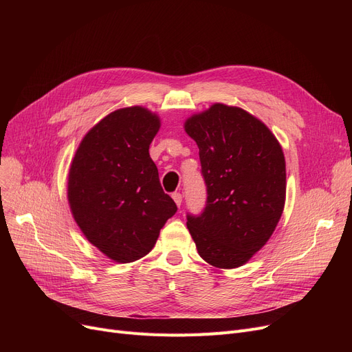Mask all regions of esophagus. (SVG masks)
I'll use <instances>...</instances> for the list:
<instances>
[{
  "label": "esophagus",
  "mask_w": 352,
  "mask_h": 352,
  "mask_svg": "<svg viewBox=\"0 0 352 352\" xmlns=\"http://www.w3.org/2000/svg\"><path fill=\"white\" fill-rule=\"evenodd\" d=\"M173 199L175 201V204L179 207L181 202H182V195H181L179 192H174V194H173Z\"/></svg>",
  "instance_id": "esophagus-1"
}]
</instances>
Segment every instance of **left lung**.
<instances>
[{
    "label": "left lung",
    "instance_id": "left-lung-1",
    "mask_svg": "<svg viewBox=\"0 0 352 352\" xmlns=\"http://www.w3.org/2000/svg\"><path fill=\"white\" fill-rule=\"evenodd\" d=\"M199 148L206 208L187 215L202 260L244 265L272 235L285 204V158L268 126L247 111L214 104L186 121Z\"/></svg>",
    "mask_w": 352,
    "mask_h": 352
}]
</instances>
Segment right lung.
Returning a JSON list of instances; mask_svg holds the SVG:
<instances>
[{
    "label": "right lung",
    "mask_w": 352,
    "mask_h": 352,
    "mask_svg": "<svg viewBox=\"0 0 352 352\" xmlns=\"http://www.w3.org/2000/svg\"><path fill=\"white\" fill-rule=\"evenodd\" d=\"M160 125L146 108L117 109L89 129L71 164L74 219L88 241L116 263H133L150 252L177 212L148 153Z\"/></svg>",
    "instance_id": "right-lung-1"
}]
</instances>
